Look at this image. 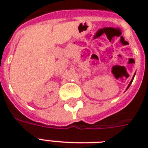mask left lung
Wrapping results in <instances>:
<instances>
[{
    "label": "left lung",
    "mask_w": 148,
    "mask_h": 148,
    "mask_svg": "<svg viewBox=\"0 0 148 148\" xmlns=\"http://www.w3.org/2000/svg\"><path fill=\"white\" fill-rule=\"evenodd\" d=\"M135 74H136V73H135ZM135 74H134L133 77H132V79H131V82H130V83H129V84H128V86H127V89H128V88H129V87H130V86H131V84H132V81H133L134 78V76H135ZM127 89H126V90H127Z\"/></svg>",
    "instance_id": "left-lung-1"
}]
</instances>
